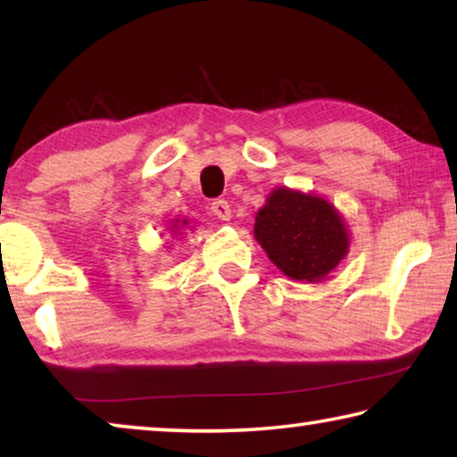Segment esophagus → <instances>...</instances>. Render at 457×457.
<instances>
[{"instance_id": "34e87169", "label": "esophagus", "mask_w": 457, "mask_h": 457, "mask_svg": "<svg viewBox=\"0 0 457 457\" xmlns=\"http://www.w3.org/2000/svg\"><path fill=\"white\" fill-rule=\"evenodd\" d=\"M212 212L218 215L220 220H229L231 218V207L226 199H215L212 204Z\"/></svg>"}]
</instances>
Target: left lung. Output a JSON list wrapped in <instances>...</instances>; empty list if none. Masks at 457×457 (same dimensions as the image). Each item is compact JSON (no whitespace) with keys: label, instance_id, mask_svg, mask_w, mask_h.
Returning <instances> with one entry per match:
<instances>
[{"label":"left lung","instance_id":"1","mask_svg":"<svg viewBox=\"0 0 457 457\" xmlns=\"http://www.w3.org/2000/svg\"><path fill=\"white\" fill-rule=\"evenodd\" d=\"M253 234L268 258L300 282L324 280L349 250V234L335 207L286 187L268 197Z\"/></svg>","mask_w":457,"mask_h":457}]
</instances>
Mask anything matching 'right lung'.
Listing matches in <instances>:
<instances>
[{
	"label": "right lung",
	"mask_w": 457,
	"mask_h": 457,
	"mask_svg": "<svg viewBox=\"0 0 457 457\" xmlns=\"http://www.w3.org/2000/svg\"><path fill=\"white\" fill-rule=\"evenodd\" d=\"M185 223H187V221H185Z\"/></svg>",
	"instance_id": "1"
}]
</instances>
